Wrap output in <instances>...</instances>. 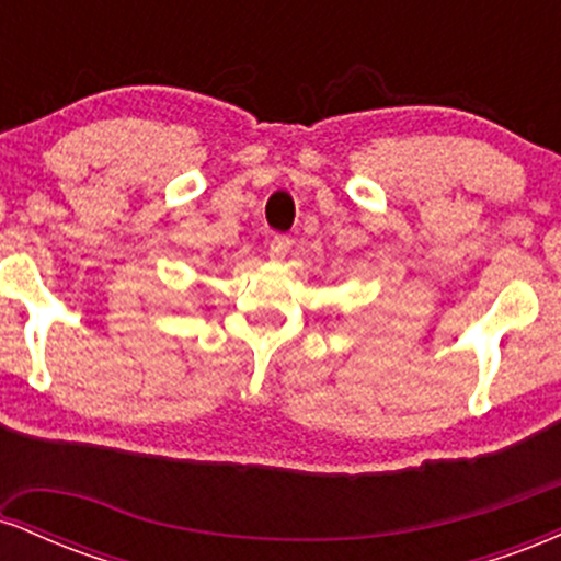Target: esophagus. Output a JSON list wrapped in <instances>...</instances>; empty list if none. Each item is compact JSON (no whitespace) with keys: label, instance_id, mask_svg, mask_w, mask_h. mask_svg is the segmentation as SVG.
Here are the masks:
<instances>
[{"label":"esophagus","instance_id":"1","mask_svg":"<svg viewBox=\"0 0 561 561\" xmlns=\"http://www.w3.org/2000/svg\"><path fill=\"white\" fill-rule=\"evenodd\" d=\"M289 250H293V240L287 234H274L272 242H268V255L272 259H285Z\"/></svg>","mask_w":561,"mask_h":561}]
</instances>
